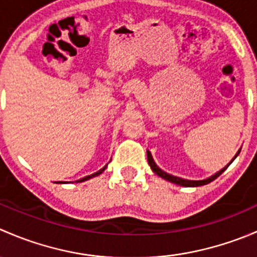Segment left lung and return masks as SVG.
Here are the masks:
<instances>
[{"label": "left lung", "instance_id": "obj_1", "mask_svg": "<svg viewBox=\"0 0 257 257\" xmlns=\"http://www.w3.org/2000/svg\"><path fill=\"white\" fill-rule=\"evenodd\" d=\"M239 153H240V150L236 153V155H235V157H234V159L237 157V155H239ZM147 157H148V163H149L150 168H152V170L155 173V174L159 175L160 178L165 179V180L170 181V183L178 184V185H181V186H201V185H206V184L211 183L212 180H215V179L219 177V175H221L222 173H224L225 170L227 169V167H229V165L231 164L232 162H234V159H232L231 162H230L229 164L226 165V167H224L221 170H219V172H217L216 174L211 175V177L208 178V179H204V180H188V179H181V178H179V177H174V175H170V174H168V173L163 172V170L160 169V168L158 167L157 164H155V162H154V160H153V157H152V154H150L149 150H148V152H147Z\"/></svg>", "mask_w": 257, "mask_h": 257}]
</instances>
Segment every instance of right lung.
Listing matches in <instances>:
<instances>
[{
  "label": "right lung",
  "instance_id": "right-lung-1",
  "mask_svg": "<svg viewBox=\"0 0 257 257\" xmlns=\"http://www.w3.org/2000/svg\"><path fill=\"white\" fill-rule=\"evenodd\" d=\"M105 168H107V165H105L104 168H102V169H100V170H98L97 173H94V174H92V175H88V177H84V178L79 179V180H77L76 183H82V181H85V180H88V179H90V178L98 177V175H99V174H102V173L104 172V170H105ZM56 183H57V184H66V183H68V181H56Z\"/></svg>",
  "mask_w": 257,
  "mask_h": 257
}]
</instances>
